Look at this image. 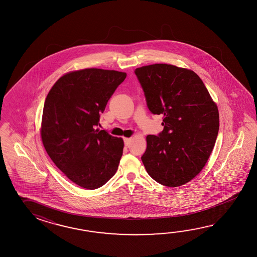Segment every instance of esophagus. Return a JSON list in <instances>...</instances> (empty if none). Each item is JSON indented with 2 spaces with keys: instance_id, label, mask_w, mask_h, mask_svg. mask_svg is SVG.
Segmentation results:
<instances>
[{
  "instance_id": "obj_1",
  "label": "esophagus",
  "mask_w": 257,
  "mask_h": 257,
  "mask_svg": "<svg viewBox=\"0 0 257 257\" xmlns=\"http://www.w3.org/2000/svg\"><path fill=\"white\" fill-rule=\"evenodd\" d=\"M131 141H132V139H131V138H125V139H124V143H125V145H126V146H128V145L131 144Z\"/></svg>"
}]
</instances>
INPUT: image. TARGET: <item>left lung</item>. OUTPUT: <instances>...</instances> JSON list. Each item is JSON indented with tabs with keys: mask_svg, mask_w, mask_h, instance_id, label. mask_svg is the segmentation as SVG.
Instances as JSON below:
<instances>
[{
	"mask_svg": "<svg viewBox=\"0 0 257 257\" xmlns=\"http://www.w3.org/2000/svg\"><path fill=\"white\" fill-rule=\"evenodd\" d=\"M149 110L163 115L164 130L148 135L142 161L159 184L183 186L200 173L218 136V110L197 73L170 64L134 71Z\"/></svg>",
	"mask_w": 257,
	"mask_h": 257,
	"instance_id": "8db88e82",
	"label": "left lung"
}]
</instances>
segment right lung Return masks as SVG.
<instances>
[{
	"mask_svg": "<svg viewBox=\"0 0 257 257\" xmlns=\"http://www.w3.org/2000/svg\"><path fill=\"white\" fill-rule=\"evenodd\" d=\"M126 73L102 69L60 77L44 104L41 138L56 166L83 188H99L115 175L124 142L100 125L110 97Z\"/></svg>",
	"mask_w": 257,
	"mask_h": 257,
	"instance_id": "add662e5",
	"label": "right lung"
}]
</instances>
